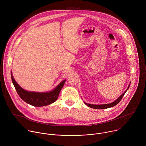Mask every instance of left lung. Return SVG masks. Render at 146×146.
I'll return each mask as SVG.
<instances>
[{"label": "left lung", "instance_id": "1", "mask_svg": "<svg viewBox=\"0 0 146 146\" xmlns=\"http://www.w3.org/2000/svg\"><path fill=\"white\" fill-rule=\"evenodd\" d=\"M130 87V85H129L127 89L126 90V91L117 99L114 102L110 103V104H104V105H93V104H87L86 102H84L85 104L86 105H87L88 107H90L91 108L93 109H107V108H112L115 105H117L122 100V98H123V96L125 95V94L126 93V92H127V90L129 89Z\"/></svg>", "mask_w": 146, "mask_h": 146}]
</instances>
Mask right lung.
I'll list each match as a JSON object with an SVG mask.
<instances>
[{
    "mask_svg": "<svg viewBox=\"0 0 146 146\" xmlns=\"http://www.w3.org/2000/svg\"><path fill=\"white\" fill-rule=\"evenodd\" d=\"M12 83L19 97L26 103L36 107L46 106L54 102L58 98L59 93L66 80L62 81L53 90L48 92H28L21 88L16 82L11 72Z\"/></svg>",
    "mask_w": 146,
    "mask_h": 146,
    "instance_id": "obj_1",
    "label": "right lung"
}]
</instances>
